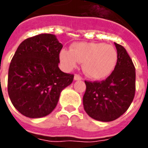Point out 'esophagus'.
Instances as JSON below:
<instances>
[{"mask_svg": "<svg viewBox=\"0 0 148 148\" xmlns=\"http://www.w3.org/2000/svg\"><path fill=\"white\" fill-rule=\"evenodd\" d=\"M74 80L75 81H79V80H82V77L78 74H75L74 75Z\"/></svg>", "mask_w": 148, "mask_h": 148, "instance_id": "34e87169", "label": "esophagus"}]
</instances>
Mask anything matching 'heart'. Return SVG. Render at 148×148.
I'll return each mask as SVG.
<instances>
[{
    "label": "heart",
    "instance_id": "b5f03b06",
    "mask_svg": "<svg viewBox=\"0 0 148 148\" xmlns=\"http://www.w3.org/2000/svg\"><path fill=\"white\" fill-rule=\"evenodd\" d=\"M60 59L66 70H71L83 63V71L93 79L106 77L113 71L118 60L116 49L101 42H80L71 46V49H62Z\"/></svg>",
    "mask_w": 148,
    "mask_h": 148
}]
</instances>
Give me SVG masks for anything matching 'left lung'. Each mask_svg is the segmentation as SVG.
<instances>
[{
	"label": "left lung",
	"mask_w": 148,
	"mask_h": 148,
	"mask_svg": "<svg viewBox=\"0 0 148 148\" xmlns=\"http://www.w3.org/2000/svg\"><path fill=\"white\" fill-rule=\"evenodd\" d=\"M118 60L115 69L101 82L84 81L83 105L87 114L99 121L110 122L121 116L134 100L135 66L127 50L115 42Z\"/></svg>",
	"instance_id": "obj_1"
}]
</instances>
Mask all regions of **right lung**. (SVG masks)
<instances>
[{"mask_svg":"<svg viewBox=\"0 0 148 148\" xmlns=\"http://www.w3.org/2000/svg\"><path fill=\"white\" fill-rule=\"evenodd\" d=\"M63 45L52 34L25 39L18 47L8 69V92L18 111L29 118L51 113L60 92L71 84L74 74L58 67Z\"/></svg>","mask_w":148,"mask_h":148,"instance_id":"add662e5","label":"right lung"}]
</instances>
